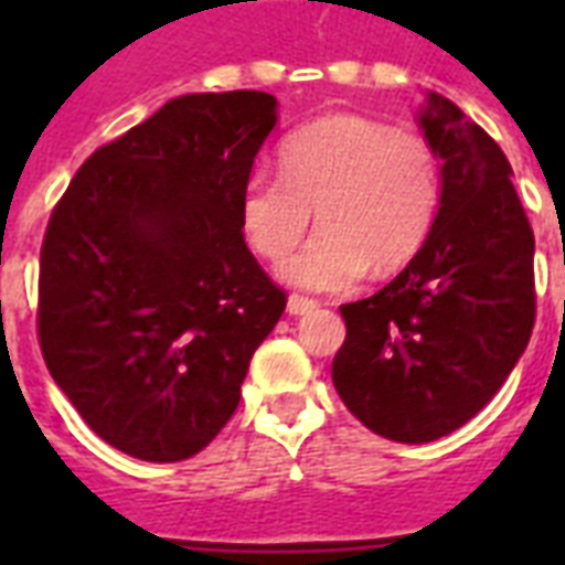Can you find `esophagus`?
Returning <instances> with one entry per match:
<instances>
[{"instance_id":"obj_1","label":"esophagus","mask_w":565,"mask_h":565,"mask_svg":"<svg viewBox=\"0 0 565 565\" xmlns=\"http://www.w3.org/2000/svg\"><path fill=\"white\" fill-rule=\"evenodd\" d=\"M319 301L310 299V296H301V292H290V299H287V313L290 317H301V313H308V310L317 308Z\"/></svg>"}]
</instances>
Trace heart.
Here are the masks:
<instances>
[{
  "label": "heart",
  "mask_w": 565,
  "mask_h": 565,
  "mask_svg": "<svg viewBox=\"0 0 565 565\" xmlns=\"http://www.w3.org/2000/svg\"><path fill=\"white\" fill-rule=\"evenodd\" d=\"M281 175L255 170L239 193V225L264 260H287L284 281L349 290L363 275H390L419 255L443 204V167L428 137L384 119L331 114L281 143Z\"/></svg>",
  "instance_id": "1"
}]
</instances>
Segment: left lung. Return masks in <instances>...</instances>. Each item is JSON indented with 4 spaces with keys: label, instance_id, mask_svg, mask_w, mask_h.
Segmentation results:
<instances>
[{
    "label": "left lung",
    "instance_id": "1",
    "mask_svg": "<svg viewBox=\"0 0 565 565\" xmlns=\"http://www.w3.org/2000/svg\"><path fill=\"white\" fill-rule=\"evenodd\" d=\"M422 128L443 158L434 231L384 290L340 308L345 343L331 366L345 407L395 443H430L472 419L536 319L534 231L504 152L437 93Z\"/></svg>",
    "mask_w": 565,
    "mask_h": 565
}]
</instances>
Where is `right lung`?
Wrapping results in <instances>:
<instances>
[{"mask_svg": "<svg viewBox=\"0 0 565 565\" xmlns=\"http://www.w3.org/2000/svg\"><path fill=\"white\" fill-rule=\"evenodd\" d=\"M275 119L260 90L179 96L99 146L49 216L40 352L82 419L126 455H199L287 308L239 225Z\"/></svg>", "mask_w": 565, "mask_h": 565, "instance_id": "1", "label": "right lung"}]
</instances>
